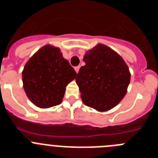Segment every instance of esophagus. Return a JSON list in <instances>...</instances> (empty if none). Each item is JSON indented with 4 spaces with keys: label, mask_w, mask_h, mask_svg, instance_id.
Returning a JSON list of instances; mask_svg holds the SVG:
<instances>
[{
    "label": "esophagus",
    "mask_w": 158,
    "mask_h": 158,
    "mask_svg": "<svg viewBox=\"0 0 158 158\" xmlns=\"http://www.w3.org/2000/svg\"><path fill=\"white\" fill-rule=\"evenodd\" d=\"M74 69H75V71H76V73H77L79 72V69H80V67H79V66H76L74 68Z\"/></svg>",
    "instance_id": "34e87169"
}]
</instances>
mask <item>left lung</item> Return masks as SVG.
I'll return each instance as SVG.
<instances>
[{
  "label": "left lung",
  "mask_w": 158,
  "mask_h": 158,
  "mask_svg": "<svg viewBox=\"0 0 158 158\" xmlns=\"http://www.w3.org/2000/svg\"><path fill=\"white\" fill-rule=\"evenodd\" d=\"M83 61L85 65L80 68L76 83L84 104L98 111L115 107L126 95L131 81L126 62L101 43L87 51Z\"/></svg>",
  "instance_id": "8db88e82"
}]
</instances>
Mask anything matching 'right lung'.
I'll return each mask as SVG.
<instances>
[{
  "mask_svg": "<svg viewBox=\"0 0 158 158\" xmlns=\"http://www.w3.org/2000/svg\"><path fill=\"white\" fill-rule=\"evenodd\" d=\"M77 73L58 47H41L25 64L22 72L25 93L31 103L48 108L62 102L65 87Z\"/></svg>",
  "mask_w": 158,
  "mask_h": 158,
  "instance_id": "1",
  "label": "right lung"
}]
</instances>
